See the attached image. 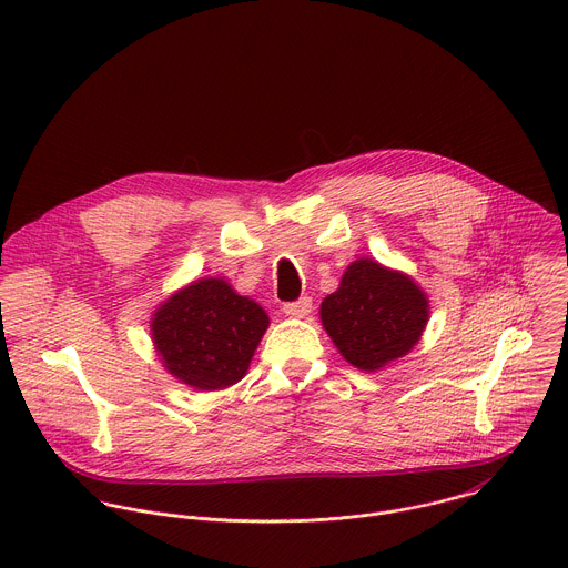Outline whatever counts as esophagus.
Wrapping results in <instances>:
<instances>
[{"instance_id": "obj_1", "label": "esophagus", "mask_w": 568, "mask_h": 568, "mask_svg": "<svg viewBox=\"0 0 568 568\" xmlns=\"http://www.w3.org/2000/svg\"><path fill=\"white\" fill-rule=\"evenodd\" d=\"M312 310V298L310 296H301L296 301H290V303H283V312L287 316H294V318H303L307 316Z\"/></svg>"}]
</instances>
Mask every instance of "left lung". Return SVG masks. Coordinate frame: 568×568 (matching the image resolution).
<instances>
[{
	"instance_id": "obj_1",
	"label": "left lung",
	"mask_w": 568,
	"mask_h": 568,
	"mask_svg": "<svg viewBox=\"0 0 568 568\" xmlns=\"http://www.w3.org/2000/svg\"><path fill=\"white\" fill-rule=\"evenodd\" d=\"M429 316L425 292L375 261H355L339 290L321 303V321L339 353L362 371L407 355Z\"/></svg>"
}]
</instances>
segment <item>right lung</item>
Returning a JSON list of instances; mask_svg holds the SVG:
<instances>
[{"instance_id": "right-lung-1", "label": "right lung", "mask_w": 568, "mask_h": 568, "mask_svg": "<svg viewBox=\"0 0 568 568\" xmlns=\"http://www.w3.org/2000/svg\"><path fill=\"white\" fill-rule=\"evenodd\" d=\"M267 326L258 303L235 294L222 278H204L156 310L152 339L178 379L217 390L247 373Z\"/></svg>"}]
</instances>
